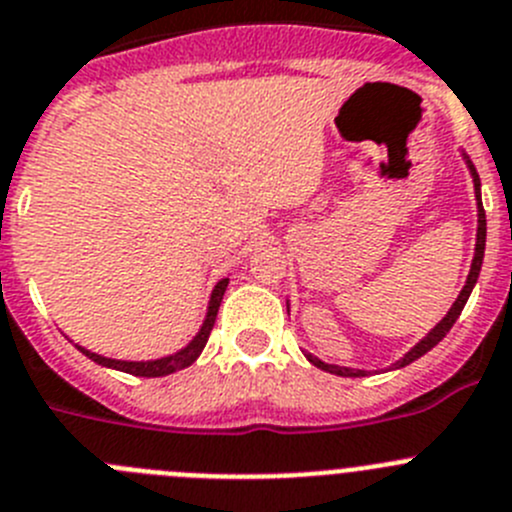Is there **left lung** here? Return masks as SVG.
<instances>
[{
	"instance_id": "left-lung-1",
	"label": "left lung",
	"mask_w": 512,
	"mask_h": 512,
	"mask_svg": "<svg viewBox=\"0 0 512 512\" xmlns=\"http://www.w3.org/2000/svg\"><path fill=\"white\" fill-rule=\"evenodd\" d=\"M465 156L467 161V169H470L472 174V184H475V197H477V242H475V257H472V265H470V275H467L465 280V288L460 290V295H457V300L452 303V308L447 310V315H444L442 321L437 323V326L432 328V331L427 333V336L422 338V341L417 343V346L412 348V351L404 353V358H399L396 364H391V369H404V366H409L412 361H417L419 356H424L427 351H432L434 346H437L439 341H442L447 333H450V328L455 326V321L460 318L462 308H465L467 298H470L472 288H475L477 278H480V267H482V257H485V234H487V222H485V209H482V199H480V176H477L475 171V164L470 161V156ZM305 358H308L310 364L318 366V369L328 371V374H336V376H366L369 371L364 369H348V366H336V364H326V361H321L318 356H313V353H305Z\"/></svg>"
}]
</instances>
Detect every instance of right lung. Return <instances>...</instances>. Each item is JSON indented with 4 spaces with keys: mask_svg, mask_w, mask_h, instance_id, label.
Wrapping results in <instances>:
<instances>
[{
    "mask_svg": "<svg viewBox=\"0 0 512 512\" xmlns=\"http://www.w3.org/2000/svg\"><path fill=\"white\" fill-rule=\"evenodd\" d=\"M227 285H229V278L219 280V283L214 285L212 298H209L207 318H204L199 333L191 338L189 346H184L181 351L171 353V356L154 358V361H118V358L100 356V353L88 351V348H83V346H78V351L85 353V356H88L90 361H95V364L105 366V369H116V371H123V374H133V376H146V379H156V376H169V374H174V371L186 369V366H191L194 361H197L199 353H202L204 346H207L209 333H212L214 321H217V310H219V303H222V295H224V290H227Z\"/></svg>",
    "mask_w": 512,
    "mask_h": 512,
    "instance_id": "add662e5",
    "label": "right lung"
}]
</instances>
